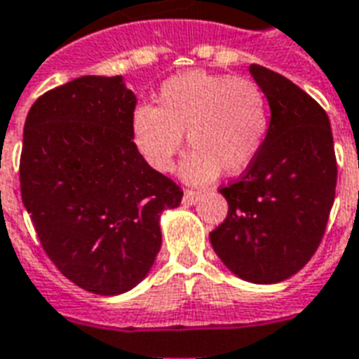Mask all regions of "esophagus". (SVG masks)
Segmentation results:
<instances>
[{"instance_id": "esophagus-1", "label": "esophagus", "mask_w": 359, "mask_h": 359, "mask_svg": "<svg viewBox=\"0 0 359 359\" xmlns=\"http://www.w3.org/2000/svg\"><path fill=\"white\" fill-rule=\"evenodd\" d=\"M199 201H201L199 193L189 191V189H187V191L184 193V203H187V205H197Z\"/></svg>"}]
</instances>
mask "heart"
Returning a JSON list of instances; mask_svg holds the SVG:
<instances>
[{
	"label": "heart",
	"mask_w": 359,
	"mask_h": 359,
	"mask_svg": "<svg viewBox=\"0 0 359 359\" xmlns=\"http://www.w3.org/2000/svg\"><path fill=\"white\" fill-rule=\"evenodd\" d=\"M154 108L139 106L131 116L137 152L156 172H170L184 147L182 175L205 184L220 174H241L263 149L269 131L265 93L255 81L207 71H185L160 85Z\"/></svg>",
	"instance_id": "1"
}]
</instances>
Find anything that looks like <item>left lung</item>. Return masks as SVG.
Returning <instances> with one entry per match:
<instances>
[{"label":"left lung","mask_w":359,"mask_h":359,"mask_svg":"<svg viewBox=\"0 0 359 359\" xmlns=\"http://www.w3.org/2000/svg\"><path fill=\"white\" fill-rule=\"evenodd\" d=\"M271 123L263 149L240 182L222 187L228 216L210 243L236 276L276 284L307 265L323 240L337 187L329 116L297 85L251 65Z\"/></svg>","instance_id":"obj_1"}]
</instances>
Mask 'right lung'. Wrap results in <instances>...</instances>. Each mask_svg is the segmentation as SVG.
<instances>
[{"label":"right lung","instance_id":"right-lung-1","mask_svg":"<svg viewBox=\"0 0 359 359\" xmlns=\"http://www.w3.org/2000/svg\"><path fill=\"white\" fill-rule=\"evenodd\" d=\"M135 106L121 75H85L42 94L25 121L22 205L60 273L98 296L149 274L160 215L184 197L135 149Z\"/></svg>","mask_w":359,"mask_h":359}]
</instances>
